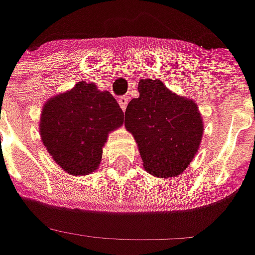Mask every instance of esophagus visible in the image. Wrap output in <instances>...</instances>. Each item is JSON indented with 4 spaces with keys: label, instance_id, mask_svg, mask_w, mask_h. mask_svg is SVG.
<instances>
[{
    "label": "esophagus",
    "instance_id": "esophagus-1",
    "mask_svg": "<svg viewBox=\"0 0 255 255\" xmlns=\"http://www.w3.org/2000/svg\"><path fill=\"white\" fill-rule=\"evenodd\" d=\"M119 104H120V107H121L123 110H126V109H127V106H128V97H127V96H120V97H119Z\"/></svg>",
    "mask_w": 255,
    "mask_h": 255
}]
</instances>
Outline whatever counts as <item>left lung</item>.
Returning a JSON list of instances; mask_svg holds the SVG:
<instances>
[{"instance_id": "obj_1", "label": "left lung", "mask_w": 255, "mask_h": 255, "mask_svg": "<svg viewBox=\"0 0 255 255\" xmlns=\"http://www.w3.org/2000/svg\"><path fill=\"white\" fill-rule=\"evenodd\" d=\"M139 97L126 109V127L135 138L145 171L155 176H176L198 152L203 134L195 101L169 92L161 80L138 83Z\"/></svg>"}]
</instances>
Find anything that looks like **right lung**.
<instances>
[{
	"label": "right lung",
	"instance_id": "1",
	"mask_svg": "<svg viewBox=\"0 0 255 255\" xmlns=\"http://www.w3.org/2000/svg\"><path fill=\"white\" fill-rule=\"evenodd\" d=\"M124 123V113L109 92L79 82L49 100L40 117V136L55 162L72 175L97 169L109 132Z\"/></svg>",
	"mask_w": 255,
	"mask_h": 255
}]
</instances>
